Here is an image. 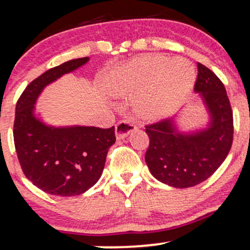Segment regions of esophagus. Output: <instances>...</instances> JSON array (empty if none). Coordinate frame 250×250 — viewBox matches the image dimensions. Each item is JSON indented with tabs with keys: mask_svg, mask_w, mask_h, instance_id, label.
I'll use <instances>...</instances> for the list:
<instances>
[{
	"mask_svg": "<svg viewBox=\"0 0 250 250\" xmlns=\"http://www.w3.org/2000/svg\"><path fill=\"white\" fill-rule=\"evenodd\" d=\"M136 128H137L136 125H135L131 121H128V120H122V121H120L119 123H117L116 127H115L116 137L119 140L125 139V137H127L128 135L130 134L131 131H134Z\"/></svg>",
	"mask_w": 250,
	"mask_h": 250,
	"instance_id": "esophagus-1",
	"label": "esophagus"
}]
</instances>
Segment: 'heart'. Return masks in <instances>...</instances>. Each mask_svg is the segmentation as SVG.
<instances>
[{
	"label": "heart",
	"mask_w": 250,
	"mask_h": 250,
	"mask_svg": "<svg viewBox=\"0 0 250 250\" xmlns=\"http://www.w3.org/2000/svg\"><path fill=\"white\" fill-rule=\"evenodd\" d=\"M195 83L193 64L187 60L161 56L137 57L117 73L111 82L115 95L142 93L137 107L145 115L154 116L182 100Z\"/></svg>",
	"instance_id": "1"
}]
</instances>
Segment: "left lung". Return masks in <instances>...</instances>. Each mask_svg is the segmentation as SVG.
<instances>
[{
  "mask_svg": "<svg viewBox=\"0 0 250 250\" xmlns=\"http://www.w3.org/2000/svg\"><path fill=\"white\" fill-rule=\"evenodd\" d=\"M194 90L210 114L208 128L194 134L176 130L173 119L146 125V163L155 179L175 188H189L210 177L225 161L234 134L233 110L221 80L197 63Z\"/></svg>",
  "mask_w": 250,
  "mask_h": 250,
  "instance_id": "left-lung-1",
  "label": "left lung"
}]
</instances>
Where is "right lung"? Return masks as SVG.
Returning <instances> with one entry per match:
<instances>
[{
    "label": "right lung",
    "mask_w": 250,
    "mask_h": 250,
    "mask_svg": "<svg viewBox=\"0 0 250 250\" xmlns=\"http://www.w3.org/2000/svg\"><path fill=\"white\" fill-rule=\"evenodd\" d=\"M89 61L75 59L51 68L31 81L16 103L14 142L28 180L47 194L75 196L101 177L109 148L116 141L115 127L55 128L36 119L34 109L43 88Z\"/></svg>",
    "instance_id": "1"
}]
</instances>
